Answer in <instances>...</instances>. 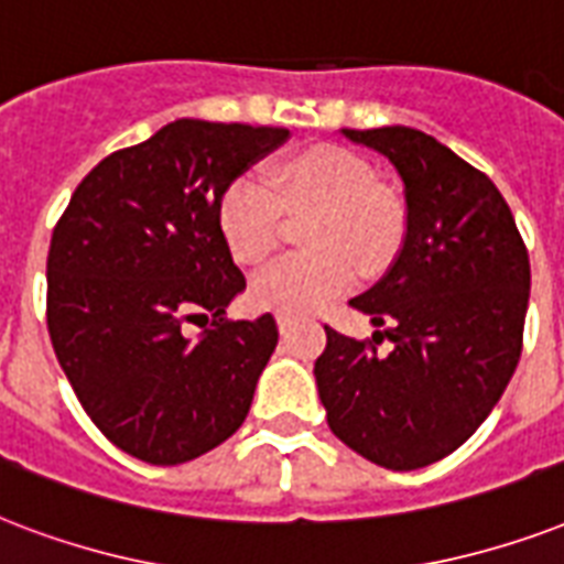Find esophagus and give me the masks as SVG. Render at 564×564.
<instances>
[{"instance_id": "obj_1", "label": "esophagus", "mask_w": 564, "mask_h": 564, "mask_svg": "<svg viewBox=\"0 0 564 564\" xmlns=\"http://www.w3.org/2000/svg\"><path fill=\"white\" fill-rule=\"evenodd\" d=\"M291 323H294V317H291V314H285V312L276 314V326H279V332H282V335L291 329Z\"/></svg>"}]
</instances>
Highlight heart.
I'll return each instance as SVG.
<instances>
[{"mask_svg":"<svg viewBox=\"0 0 564 564\" xmlns=\"http://www.w3.org/2000/svg\"><path fill=\"white\" fill-rule=\"evenodd\" d=\"M288 214L308 212L303 241L308 252L273 261L252 279V300L276 312H314L347 294L361 273H377L403 243L405 217L394 196L377 185L368 161L344 147H308L270 170L235 176L217 223L241 264H259L279 247Z\"/></svg>","mask_w":564,"mask_h":564,"instance_id":"heart-1","label":"heart"}]
</instances>
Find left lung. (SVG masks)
Wrapping results in <instances>:
<instances>
[{"instance_id":"8db88e82","label":"left lung","mask_w":564,"mask_h":564,"mask_svg":"<svg viewBox=\"0 0 564 564\" xmlns=\"http://www.w3.org/2000/svg\"><path fill=\"white\" fill-rule=\"evenodd\" d=\"M341 132L394 164L405 232L386 276L350 300L386 332L356 341L326 326L317 394L359 456L426 468L477 432L518 368L530 256L495 182L444 143L405 126Z\"/></svg>"}]
</instances>
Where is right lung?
Masks as SVG:
<instances>
[{"label":"right lung","mask_w":564,"mask_h":564,"mask_svg":"<svg viewBox=\"0 0 564 564\" xmlns=\"http://www.w3.org/2000/svg\"><path fill=\"white\" fill-rule=\"evenodd\" d=\"M288 138L279 126L176 120L99 161L52 229V350L96 430L134 459H196L250 412L279 329L273 314L223 317L247 279L217 203ZM208 316L212 327L195 322Z\"/></svg>","instance_id":"obj_1"}]
</instances>
